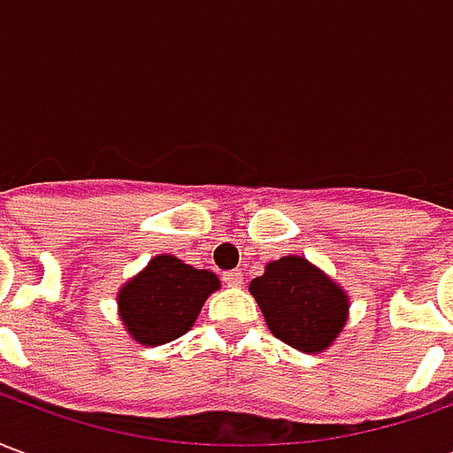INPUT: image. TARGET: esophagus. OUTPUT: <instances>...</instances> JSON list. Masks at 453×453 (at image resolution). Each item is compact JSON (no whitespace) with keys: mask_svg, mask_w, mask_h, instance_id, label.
<instances>
[{"mask_svg":"<svg viewBox=\"0 0 453 453\" xmlns=\"http://www.w3.org/2000/svg\"><path fill=\"white\" fill-rule=\"evenodd\" d=\"M223 281H226L227 286H242V272H240V269H230V272L223 274Z\"/></svg>","mask_w":453,"mask_h":453,"instance_id":"1","label":"esophagus"}]
</instances>
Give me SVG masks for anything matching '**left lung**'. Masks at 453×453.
Returning a JSON list of instances; mask_svg holds the SVG:
<instances>
[{"label": "left lung", "mask_w": 453, "mask_h": 453, "mask_svg": "<svg viewBox=\"0 0 453 453\" xmlns=\"http://www.w3.org/2000/svg\"><path fill=\"white\" fill-rule=\"evenodd\" d=\"M250 294L272 334L305 354L330 349L349 320V294L305 257L269 262Z\"/></svg>", "instance_id": "left-lung-1"}]
</instances>
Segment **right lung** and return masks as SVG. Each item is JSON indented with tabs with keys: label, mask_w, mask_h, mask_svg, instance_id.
<instances>
[{
	"label": "right lung",
	"mask_w": 453,
	"mask_h": 453,
	"mask_svg": "<svg viewBox=\"0 0 453 453\" xmlns=\"http://www.w3.org/2000/svg\"><path fill=\"white\" fill-rule=\"evenodd\" d=\"M218 288L220 279L213 272L157 255L119 288V318L138 344L159 347L187 334Z\"/></svg>",
	"instance_id": "add662e5"
}]
</instances>
